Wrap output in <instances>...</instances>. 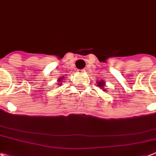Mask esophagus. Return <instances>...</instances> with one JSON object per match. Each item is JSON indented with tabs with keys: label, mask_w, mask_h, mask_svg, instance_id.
I'll list each match as a JSON object with an SVG mask.
<instances>
[{
	"label": "esophagus",
	"mask_w": 156,
	"mask_h": 156,
	"mask_svg": "<svg viewBox=\"0 0 156 156\" xmlns=\"http://www.w3.org/2000/svg\"><path fill=\"white\" fill-rule=\"evenodd\" d=\"M83 72H85L84 69H78V74H82Z\"/></svg>",
	"instance_id": "esophagus-1"
}]
</instances>
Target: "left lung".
<instances>
[{"instance_id":"8db88e82","label":"left lung","mask_w":156,"mask_h":156,"mask_svg":"<svg viewBox=\"0 0 156 156\" xmlns=\"http://www.w3.org/2000/svg\"><path fill=\"white\" fill-rule=\"evenodd\" d=\"M98 86L100 87V88H101V89L104 90L105 89L104 87H106V85H105V82L103 80H102L101 82H98Z\"/></svg>"}]
</instances>
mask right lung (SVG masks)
<instances>
[{"label":"right lung","mask_w":156,"mask_h":156,"mask_svg":"<svg viewBox=\"0 0 156 156\" xmlns=\"http://www.w3.org/2000/svg\"><path fill=\"white\" fill-rule=\"evenodd\" d=\"M63 78H64V77H62V78H60L59 79H58V86H62V82Z\"/></svg>","instance_id":"obj_1"}]
</instances>
